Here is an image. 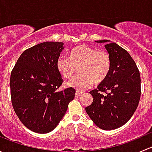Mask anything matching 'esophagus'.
<instances>
[{
	"mask_svg": "<svg viewBox=\"0 0 152 152\" xmlns=\"http://www.w3.org/2000/svg\"><path fill=\"white\" fill-rule=\"evenodd\" d=\"M82 93H83L82 92L78 91V90H77V91L76 92V93H75V96H76V97H79V96H80L81 95H82Z\"/></svg>",
	"mask_w": 152,
	"mask_h": 152,
	"instance_id": "obj_1",
	"label": "esophagus"
}]
</instances>
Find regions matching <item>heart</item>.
<instances>
[{
    "mask_svg": "<svg viewBox=\"0 0 152 152\" xmlns=\"http://www.w3.org/2000/svg\"><path fill=\"white\" fill-rule=\"evenodd\" d=\"M111 65V56L108 52L85 45L72 49L69 57L60 56L56 61L57 70L65 79H71L76 67H79V75L67 83L68 87L77 90H85L93 83L103 82L110 73Z\"/></svg>",
    "mask_w": 152,
    "mask_h": 152,
    "instance_id": "b5f03b06",
    "label": "heart"
}]
</instances>
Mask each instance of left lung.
I'll return each instance as SVG.
<instances>
[{"label": "left lung", "instance_id": "obj_1", "mask_svg": "<svg viewBox=\"0 0 152 152\" xmlns=\"http://www.w3.org/2000/svg\"><path fill=\"white\" fill-rule=\"evenodd\" d=\"M96 42L107 43L104 47L111 56L112 65L97 90L90 92L93 101L85 110L98 127L115 129L131 118L138 106L141 92L140 73L129 53L120 45L107 39Z\"/></svg>", "mask_w": 152, "mask_h": 152}]
</instances>
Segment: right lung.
Segmentation results:
<instances>
[{
  "label": "right lung",
  "mask_w": 152,
  "mask_h": 152,
  "mask_svg": "<svg viewBox=\"0 0 152 152\" xmlns=\"http://www.w3.org/2000/svg\"><path fill=\"white\" fill-rule=\"evenodd\" d=\"M63 42H45L20 55L10 77L12 104L23 124L40 134L53 131L75 96L72 87L59 91L62 77L56 61Z\"/></svg>",
  "instance_id": "right-lung-1"
}]
</instances>
